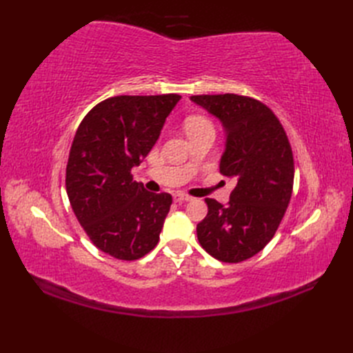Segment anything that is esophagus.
<instances>
[{"label": "esophagus", "mask_w": 353, "mask_h": 353, "mask_svg": "<svg viewBox=\"0 0 353 353\" xmlns=\"http://www.w3.org/2000/svg\"><path fill=\"white\" fill-rule=\"evenodd\" d=\"M174 199H175V201H190V200H193V197H190V196L183 194V193H175Z\"/></svg>", "instance_id": "1"}]
</instances>
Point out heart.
Instances as JSON below:
<instances>
[{
  "label": "heart",
  "mask_w": 353,
  "mask_h": 353,
  "mask_svg": "<svg viewBox=\"0 0 353 353\" xmlns=\"http://www.w3.org/2000/svg\"><path fill=\"white\" fill-rule=\"evenodd\" d=\"M205 125H210V123H209L206 119H203V117H188L187 122H185L187 130H190V128L205 126Z\"/></svg>",
  "instance_id": "1"
}]
</instances>
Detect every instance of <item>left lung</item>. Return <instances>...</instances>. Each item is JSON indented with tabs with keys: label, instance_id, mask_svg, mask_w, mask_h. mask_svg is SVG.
Listing matches in <instances>:
<instances>
[{
	"label": "left lung",
	"instance_id": "obj_1",
	"mask_svg": "<svg viewBox=\"0 0 353 353\" xmlns=\"http://www.w3.org/2000/svg\"><path fill=\"white\" fill-rule=\"evenodd\" d=\"M222 123L225 150L219 170L236 187L227 205L206 199L208 215L197 239L213 258L237 263L271 241L292 197L294 163L290 143L270 108L237 94L191 95Z\"/></svg>",
	"mask_w": 353,
	"mask_h": 353
}]
</instances>
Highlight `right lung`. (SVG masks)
<instances>
[{"instance_id": "1", "label": "right lung", "mask_w": 353, "mask_h": 353, "mask_svg": "<svg viewBox=\"0 0 353 353\" xmlns=\"http://www.w3.org/2000/svg\"><path fill=\"white\" fill-rule=\"evenodd\" d=\"M178 94L117 95L83 117L70 147L66 191L70 206L95 248L135 261L159 241L172 196L154 194L132 181L159 140Z\"/></svg>"}]
</instances>
